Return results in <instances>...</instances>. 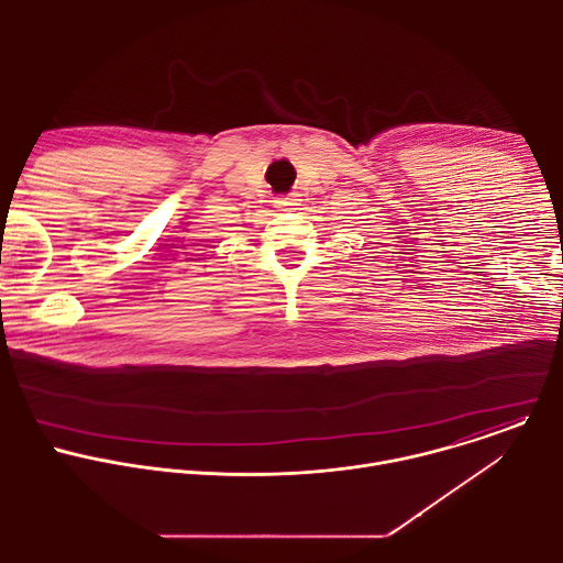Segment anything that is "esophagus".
Here are the masks:
<instances>
[{"instance_id": "obj_1", "label": "esophagus", "mask_w": 563, "mask_h": 563, "mask_svg": "<svg viewBox=\"0 0 563 563\" xmlns=\"http://www.w3.org/2000/svg\"><path fill=\"white\" fill-rule=\"evenodd\" d=\"M291 205H296L294 198H278L276 200V207H280V209H291Z\"/></svg>"}]
</instances>
